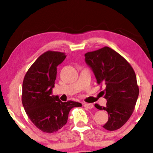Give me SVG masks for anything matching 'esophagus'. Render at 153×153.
<instances>
[{"label":"esophagus","instance_id":"obj_1","mask_svg":"<svg viewBox=\"0 0 153 153\" xmlns=\"http://www.w3.org/2000/svg\"><path fill=\"white\" fill-rule=\"evenodd\" d=\"M84 107L87 108H92L94 107V105L92 104H90V103H86V104L84 105Z\"/></svg>","mask_w":153,"mask_h":153}]
</instances>
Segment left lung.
Listing matches in <instances>:
<instances>
[{"label": "left lung", "mask_w": 153, "mask_h": 153, "mask_svg": "<svg viewBox=\"0 0 153 153\" xmlns=\"http://www.w3.org/2000/svg\"><path fill=\"white\" fill-rule=\"evenodd\" d=\"M84 56L98 84L105 87L102 92L107 106L94 105L98 109L108 113V120L103 128L109 131L120 129L131 117L138 97L135 72L122 56L108 46Z\"/></svg>", "instance_id": "1"}]
</instances>
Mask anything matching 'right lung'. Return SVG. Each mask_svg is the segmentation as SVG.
Listing matches in <instances>:
<instances>
[{
	"instance_id": "right-lung-1",
	"label": "right lung",
	"mask_w": 153,
	"mask_h": 153,
	"mask_svg": "<svg viewBox=\"0 0 153 153\" xmlns=\"http://www.w3.org/2000/svg\"><path fill=\"white\" fill-rule=\"evenodd\" d=\"M65 58L63 53L46 52L28 69L23 82V106L31 121L44 132L58 131L67 123L71 108L82 106L71 100L63 102L53 95L56 67Z\"/></svg>"
}]
</instances>
